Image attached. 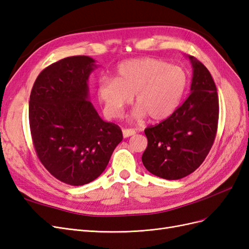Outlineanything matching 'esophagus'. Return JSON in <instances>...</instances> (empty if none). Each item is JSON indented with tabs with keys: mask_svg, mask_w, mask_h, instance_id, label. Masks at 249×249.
<instances>
[{
	"mask_svg": "<svg viewBox=\"0 0 249 249\" xmlns=\"http://www.w3.org/2000/svg\"><path fill=\"white\" fill-rule=\"evenodd\" d=\"M135 134H136V131H135L134 129H124L123 130V135L124 138L133 136V135H135Z\"/></svg>",
	"mask_w": 249,
	"mask_h": 249,
	"instance_id": "1",
	"label": "esophagus"
}]
</instances>
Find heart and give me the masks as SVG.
Segmentation results:
<instances>
[{
    "instance_id": "b5f03b06",
    "label": "heart",
    "mask_w": 249,
    "mask_h": 249,
    "mask_svg": "<svg viewBox=\"0 0 249 249\" xmlns=\"http://www.w3.org/2000/svg\"><path fill=\"white\" fill-rule=\"evenodd\" d=\"M188 84L189 77L183 67L160 59L137 58L120 63L114 79H101L96 94L110 117L122 115L134 95L135 118L148 115L153 122H163L179 107Z\"/></svg>"
}]
</instances>
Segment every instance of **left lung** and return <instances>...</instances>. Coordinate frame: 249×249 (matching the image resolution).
Here are the masks:
<instances>
[{
	"label": "left lung",
	"instance_id": "obj_1",
	"mask_svg": "<svg viewBox=\"0 0 249 249\" xmlns=\"http://www.w3.org/2000/svg\"><path fill=\"white\" fill-rule=\"evenodd\" d=\"M188 58L193 71L189 96L169 118L144 130L147 147L142 163L165 179H179L196 170L217 132L219 102L214 80L196 58Z\"/></svg>",
	"mask_w": 249,
	"mask_h": 249
}]
</instances>
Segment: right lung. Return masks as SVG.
Returning <instances> with one entry per match:
<instances>
[{"label": "right lung", "mask_w": 249, "mask_h": 249, "mask_svg": "<svg viewBox=\"0 0 249 249\" xmlns=\"http://www.w3.org/2000/svg\"><path fill=\"white\" fill-rule=\"evenodd\" d=\"M88 56L59 60L37 77L29 102L33 144L52 176L71 186L92 182L123 140L120 127L100 117L89 101Z\"/></svg>", "instance_id": "obj_1"}]
</instances>
